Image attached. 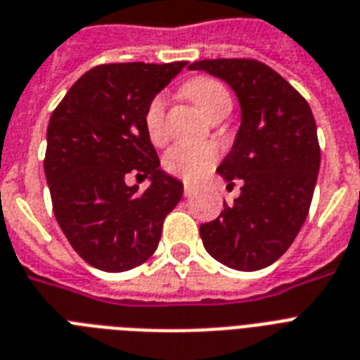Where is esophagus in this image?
Masks as SVG:
<instances>
[{
  "label": "esophagus",
  "instance_id": "obj_1",
  "mask_svg": "<svg viewBox=\"0 0 360 360\" xmlns=\"http://www.w3.org/2000/svg\"><path fill=\"white\" fill-rule=\"evenodd\" d=\"M183 192H185V196H192V194H194V186L188 185V183H185V188H183Z\"/></svg>",
  "mask_w": 360,
  "mask_h": 360
}]
</instances>
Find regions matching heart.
<instances>
[{"label": "heart", "mask_w": 360, "mask_h": 360, "mask_svg": "<svg viewBox=\"0 0 360 360\" xmlns=\"http://www.w3.org/2000/svg\"><path fill=\"white\" fill-rule=\"evenodd\" d=\"M183 95L191 98L207 120L230 114V91L226 89L222 82L214 78H209V76L192 78L183 86ZM164 108H166V98L164 95H157L149 101L146 114H143L147 136L155 146H160L166 141ZM217 160H219V149L211 143H175L164 155L162 166L168 174L181 177L188 183H196L213 169Z\"/></svg>", "instance_id": "b5f03b06"}]
</instances>
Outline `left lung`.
Segmentation results:
<instances>
[{"mask_svg":"<svg viewBox=\"0 0 360 360\" xmlns=\"http://www.w3.org/2000/svg\"><path fill=\"white\" fill-rule=\"evenodd\" d=\"M233 89L240 124L217 168L239 198L213 222L200 226L203 246L222 265L259 271L295 240L307 220L319 174L318 129L308 103L256 59H203L188 65Z\"/></svg>","mask_w":360,"mask_h":360,"instance_id":"8db88e82","label":"left lung"}]
</instances>
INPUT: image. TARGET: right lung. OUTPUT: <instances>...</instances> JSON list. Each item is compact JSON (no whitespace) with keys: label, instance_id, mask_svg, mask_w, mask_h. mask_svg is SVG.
<instances>
[{"label":"right lung","instance_id":"1","mask_svg":"<svg viewBox=\"0 0 360 360\" xmlns=\"http://www.w3.org/2000/svg\"><path fill=\"white\" fill-rule=\"evenodd\" d=\"M185 65H98L50 117L44 174L53 214L78 256L101 271L123 273L147 262L183 196V183L160 168L143 114ZM129 173L149 176L150 188L127 186Z\"/></svg>","mask_w":360,"mask_h":360}]
</instances>
